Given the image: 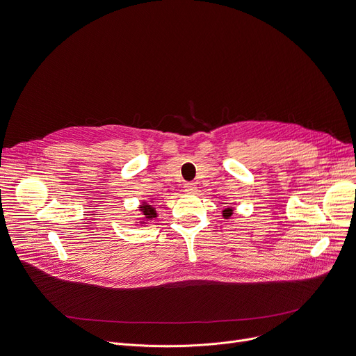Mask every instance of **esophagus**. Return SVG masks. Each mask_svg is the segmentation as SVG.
Masks as SVG:
<instances>
[{
  "instance_id": "esophagus-1",
  "label": "esophagus",
  "mask_w": 356,
  "mask_h": 356,
  "mask_svg": "<svg viewBox=\"0 0 356 356\" xmlns=\"http://www.w3.org/2000/svg\"><path fill=\"white\" fill-rule=\"evenodd\" d=\"M184 191H185L186 193H195V192H196V185H195L193 182H186V184L184 185Z\"/></svg>"
}]
</instances>
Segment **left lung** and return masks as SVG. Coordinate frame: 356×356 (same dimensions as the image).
Here are the masks:
<instances>
[{
    "mask_svg": "<svg viewBox=\"0 0 356 356\" xmlns=\"http://www.w3.org/2000/svg\"><path fill=\"white\" fill-rule=\"evenodd\" d=\"M230 215H232V209H225V211H223V216H225V218H229Z\"/></svg>",
    "mask_w": 356,
    "mask_h": 356,
    "instance_id": "8db88e82",
    "label": "left lung"
}]
</instances>
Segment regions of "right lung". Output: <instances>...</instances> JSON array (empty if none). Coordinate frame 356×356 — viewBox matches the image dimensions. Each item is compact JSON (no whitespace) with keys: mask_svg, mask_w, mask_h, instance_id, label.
<instances>
[{"mask_svg":"<svg viewBox=\"0 0 356 356\" xmlns=\"http://www.w3.org/2000/svg\"><path fill=\"white\" fill-rule=\"evenodd\" d=\"M141 212H143V215H144V218L147 219V220H151L152 218H155V209L151 207V205H147V204H144L143 207H141Z\"/></svg>","mask_w":356,"mask_h":356,"instance_id":"obj_1","label":"right lung"}]
</instances>
